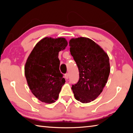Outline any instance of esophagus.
Segmentation results:
<instances>
[{
	"label": "esophagus",
	"instance_id": "esophagus-1",
	"mask_svg": "<svg viewBox=\"0 0 133 133\" xmlns=\"http://www.w3.org/2000/svg\"><path fill=\"white\" fill-rule=\"evenodd\" d=\"M64 77H65V78H66V79H68L69 77V73H66V75H64Z\"/></svg>",
	"mask_w": 133,
	"mask_h": 133
}]
</instances>
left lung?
<instances>
[{
  "instance_id": "1",
  "label": "left lung",
  "mask_w": 133,
  "mask_h": 133,
  "mask_svg": "<svg viewBox=\"0 0 133 133\" xmlns=\"http://www.w3.org/2000/svg\"><path fill=\"white\" fill-rule=\"evenodd\" d=\"M69 46L79 70V80L71 87L74 96L81 103H90L98 97L107 82L110 72L109 56L87 37L72 38Z\"/></svg>"
}]
</instances>
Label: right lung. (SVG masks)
Returning <instances> with one entry per match:
<instances>
[{"label": "right lung", "instance_id": "right-lung-1", "mask_svg": "<svg viewBox=\"0 0 133 133\" xmlns=\"http://www.w3.org/2000/svg\"><path fill=\"white\" fill-rule=\"evenodd\" d=\"M67 44L64 37H44L36 44L26 60L27 83L31 93L42 102L51 104L57 100L65 83L58 56Z\"/></svg>", "mask_w": 133, "mask_h": 133}]
</instances>
